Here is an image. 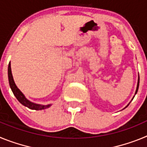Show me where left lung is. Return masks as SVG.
Listing matches in <instances>:
<instances>
[{"label":"left lung","mask_w":147,"mask_h":147,"mask_svg":"<svg viewBox=\"0 0 147 147\" xmlns=\"http://www.w3.org/2000/svg\"><path fill=\"white\" fill-rule=\"evenodd\" d=\"M138 87H139V75H138V84H137V88H136V93H135V94H136V93H137V92H138ZM134 97H135V96H133V98H134ZM133 98H132V99H133ZM129 105V104H128V105H127V106H126V107H124V109H125L126 108V107H127V106H128V105ZM124 109H123V110H124Z\"/></svg>","instance_id":"1"}]
</instances>
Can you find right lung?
<instances>
[{
    "mask_svg": "<svg viewBox=\"0 0 147 147\" xmlns=\"http://www.w3.org/2000/svg\"><path fill=\"white\" fill-rule=\"evenodd\" d=\"M8 78H9V83L10 88L11 89V91L13 92L15 96L16 97L17 99L19 101L20 104L24 105L25 107H27L28 108L31 109V110H45L51 106V105H40V104H36L34 102H31L28 99L26 98L23 93L20 90V89L17 87L15 85L14 79H13L12 74H11V63H9V66H8Z\"/></svg>",
    "mask_w": 147,
    "mask_h": 147,
    "instance_id": "1",
    "label": "right lung"
}]
</instances>
